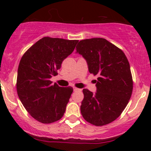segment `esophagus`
<instances>
[{
  "mask_svg": "<svg viewBox=\"0 0 151 151\" xmlns=\"http://www.w3.org/2000/svg\"><path fill=\"white\" fill-rule=\"evenodd\" d=\"M73 90H74V91H79V90H80V89H78V88H75V87H74V88H73Z\"/></svg>",
  "mask_w": 151,
  "mask_h": 151,
  "instance_id": "obj_1",
  "label": "esophagus"
}]
</instances>
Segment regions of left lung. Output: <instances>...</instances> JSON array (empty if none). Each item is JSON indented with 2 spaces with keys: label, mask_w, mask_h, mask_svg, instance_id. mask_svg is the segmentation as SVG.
Segmentation results:
<instances>
[{
  "label": "left lung",
  "mask_w": 151,
  "mask_h": 151,
  "mask_svg": "<svg viewBox=\"0 0 151 151\" xmlns=\"http://www.w3.org/2000/svg\"><path fill=\"white\" fill-rule=\"evenodd\" d=\"M76 48V52L86 60L89 72L98 76L96 92L83 90L82 115L94 126L110 123L121 115L132 93L133 81L127 58L122 50L102 38L82 40Z\"/></svg>",
  "instance_id": "left-lung-1"
}]
</instances>
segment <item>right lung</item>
I'll list each match as a JSON object with an SVG mask.
<instances>
[{
	"label": "right lung",
	"mask_w": 151,
	"mask_h": 151,
	"mask_svg": "<svg viewBox=\"0 0 151 151\" xmlns=\"http://www.w3.org/2000/svg\"><path fill=\"white\" fill-rule=\"evenodd\" d=\"M78 40L44 37L28 49L19 62L17 91L24 107L36 121L51 123L64 115L73 88L50 79L72 53Z\"/></svg>",
	"instance_id": "1"
}]
</instances>
